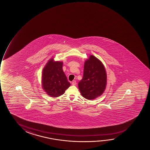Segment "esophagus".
I'll return each instance as SVG.
<instances>
[{
	"mask_svg": "<svg viewBox=\"0 0 150 150\" xmlns=\"http://www.w3.org/2000/svg\"><path fill=\"white\" fill-rule=\"evenodd\" d=\"M72 84L73 86H75V85H76V80H74V81H73L72 82Z\"/></svg>",
	"mask_w": 150,
	"mask_h": 150,
	"instance_id": "esophagus-1",
	"label": "esophagus"
}]
</instances>
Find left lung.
I'll return each instance as SVG.
<instances>
[{"instance_id": "obj_1", "label": "left lung", "mask_w": 150, "mask_h": 150, "mask_svg": "<svg viewBox=\"0 0 150 150\" xmlns=\"http://www.w3.org/2000/svg\"><path fill=\"white\" fill-rule=\"evenodd\" d=\"M107 84V74L101 62L91 55L85 62L83 75L78 83L82 96L92 100L103 94Z\"/></svg>"}]
</instances>
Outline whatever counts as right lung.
I'll return each mask as SVG.
<instances>
[{
	"label": "right lung",
	"instance_id": "add662e5",
	"mask_svg": "<svg viewBox=\"0 0 150 150\" xmlns=\"http://www.w3.org/2000/svg\"><path fill=\"white\" fill-rule=\"evenodd\" d=\"M62 64L54 62L52 58L42 71V87L47 94L53 97L61 96L71 85L62 70Z\"/></svg>",
	"mask_w": 150,
	"mask_h": 150
}]
</instances>
